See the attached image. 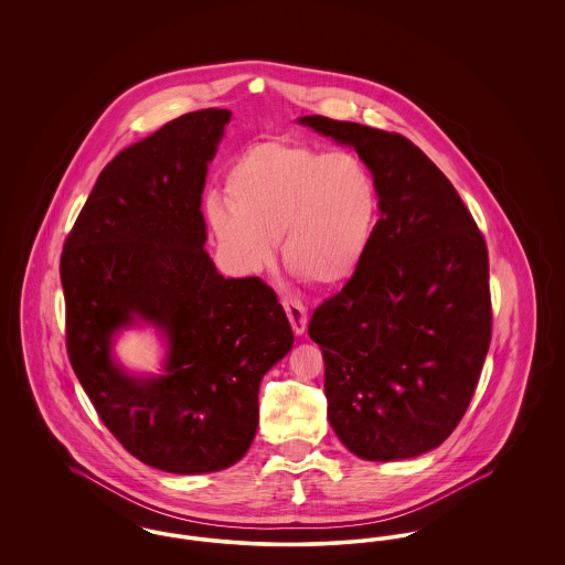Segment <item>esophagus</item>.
Listing matches in <instances>:
<instances>
[{"label": "esophagus", "instance_id": "1", "mask_svg": "<svg viewBox=\"0 0 565 565\" xmlns=\"http://www.w3.org/2000/svg\"><path fill=\"white\" fill-rule=\"evenodd\" d=\"M284 309L288 313V320L292 323L295 334L302 337L305 330H307V309H305V305L300 300H296V298H288L286 296L284 298Z\"/></svg>", "mask_w": 565, "mask_h": 565}]
</instances>
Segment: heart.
<instances>
[{
	"instance_id": "1",
	"label": "heart",
	"mask_w": 565,
	"mask_h": 565,
	"mask_svg": "<svg viewBox=\"0 0 565 565\" xmlns=\"http://www.w3.org/2000/svg\"><path fill=\"white\" fill-rule=\"evenodd\" d=\"M224 192L226 203L212 201L207 220L222 252L245 273L270 267L281 242L288 269L332 288L358 270L373 237L375 180L348 150L252 143L226 171Z\"/></svg>"
}]
</instances>
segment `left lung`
<instances>
[{"label": "left lung", "instance_id": "8db88e82", "mask_svg": "<svg viewBox=\"0 0 565 565\" xmlns=\"http://www.w3.org/2000/svg\"><path fill=\"white\" fill-rule=\"evenodd\" d=\"M296 122L358 152L381 214L360 267L309 322L328 422L362 459L424 456L456 430L489 350L483 235L445 173L403 135L326 116Z\"/></svg>", "mask_w": 565, "mask_h": 565}]
</instances>
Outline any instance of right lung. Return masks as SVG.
Listing matches in <instances>:
<instances>
[{
    "label": "right lung",
    "mask_w": 565,
    "mask_h": 565,
    "mask_svg": "<svg viewBox=\"0 0 565 565\" xmlns=\"http://www.w3.org/2000/svg\"><path fill=\"white\" fill-rule=\"evenodd\" d=\"M231 116L190 111L118 152L61 256L74 373L120 445L173 475L217 472L247 454L260 381L295 345L269 286L220 275L205 252L201 196ZM134 327L158 332L159 374L115 358Z\"/></svg>",
    "instance_id": "obj_1"
}]
</instances>
